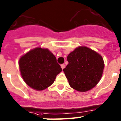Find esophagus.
Masks as SVG:
<instances>
[{"instance_id":"34e87169","label":"esophagus","mask_w":121,"mask_h":121,"mask_svg":"<svg viewBox=\"0 0 121 121\" xmlns=\"http://www.w3.org/2000/svg\"><path fill=\"white\" fill-rule=\"evenodd\" d=\"M60 66H61V68H62V69H64V68L65 67V64H61V65H60Z\"/></svg>"}]
</instances>
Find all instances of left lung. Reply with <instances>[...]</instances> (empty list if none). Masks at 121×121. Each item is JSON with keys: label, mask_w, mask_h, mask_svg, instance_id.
Returning <instances> with one entry per match:
<instances>
[{"label": "left lung", "mask_w": 121, "mask_h": 121, "mask_svg": "<svg viewBox=\"0 0 121 121\" xmlns=\"http://www.w3.org/2000/svg\"><path fill=\"white\" fill-rule=\"evenodd\" d=\"M68 64L63 69L69 85L78 91L85 92L95 87L103 73L102 56L86 47H79L67 56Z\"/></svg>", "instance_id": "1"}]
</instances>
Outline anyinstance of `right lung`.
I'll return each mask as SVG.
<instances>
[{
	"label": "right lung",
	"mask_w": 121,
	"mask_h": 121,
	"mask_svg": "<svg viewBox=\"0 0 121 121\" xmlns=\"http://www.w3.org/2000/svg\"><path fill=\"white\" fill-rule=\"evenodd\" d=\"M19 65L25 83L36 90H43L52 85L62 71L53 53L42 48L33 49L22 56Z\"/></svg>",
	"instance_id": "add662e5"
}]
</instances>
